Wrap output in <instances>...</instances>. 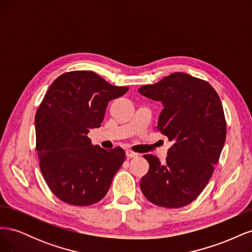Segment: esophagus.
Listing matches in <instances>:
<instances>
[{
  "label": "esophagus",
  "mask_w": 252,
  "mask_h": 252,
  "mask_svg": "<svg viewBox=\"0 0 252 252\" xmlns=\"http://www.w3.org/2000/svg\"><path fill=\"white\" fill-rule=\"evenodd\" d=\"M126 157H127L128 158H132L138 157V154H135V152H133V151H131V150H127V151H126Z\"/></svg>",
  "instance_id": "obj_1"
}]
</instances>
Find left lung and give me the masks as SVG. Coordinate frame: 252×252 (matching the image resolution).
Segmentation results:
<instances>
[{"label": "left lung", "instance_id": "obj_1", "mask_svg": "<svg viewBox=\"0 0 252 252\" xmlns=\"http://www.w3.org/2000/svg\"><path fill=\"white\" fill-rule=\"evenodd\" d=\"M139 93L161 102L157 128L173 145L166 162L145 155L149 170L140 187L146 199L166 208L194 201L210 180L226 140V121L220 96L208 82L174 72Z\"/></svg>", "mask_w": 252, "mask_h": 252}]
</instances>
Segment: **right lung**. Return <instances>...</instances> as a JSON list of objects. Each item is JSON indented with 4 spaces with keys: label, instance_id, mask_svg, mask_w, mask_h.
<instances>
[{
    "label": "right lung",
    "instance_id": "1",
    "mask_svg": "<svg viewBox=\"0 0 252 252\" xmlns=\"http://www.w3.org/2000/svg\"><path fill=\"white\" fill-rule=\"evenodd\" d=\"M128 89L86 70L65 72L50 85L35 114V148L43 177L61 201L87 206L107 193L125 151L93 145L87 134L101 126L108 102Z\"/></svg>",
    "mask_w": 252,
    "mask_h": 252
}]
</instances>
